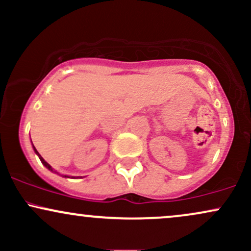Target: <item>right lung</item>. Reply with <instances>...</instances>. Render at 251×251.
Listing matches in <instances>:
<instances>
[{
  "label": "right lung",
  "instance_id": "add662e5",
  "mask_svg": "<svg viewBox=\"0 0 251 251\" xmlns=\"http://www.w3.org/2000/svg\"><path fill=\"white\" fill-rule=\"evenodd\" d=\"M33 148H34V145H33ZM34 151H35V153H36L37 155H39L40 160H41V163L43 164V165H45V166H46V168H47L48 170H50V171H51V172H56V171H54V170H53V168H51V166L50 165V164H48L47 162H46V160H45V159H43V158L41 157V154H39V152H37V151H36V149H35V148H34ZM56 174H57V172H56ZM65 177H68V176H65ZM68 178H70V177H68Z\"/></svg>",
  "mask_w": 251,
  "mask_h": 251
}]
</instances>
